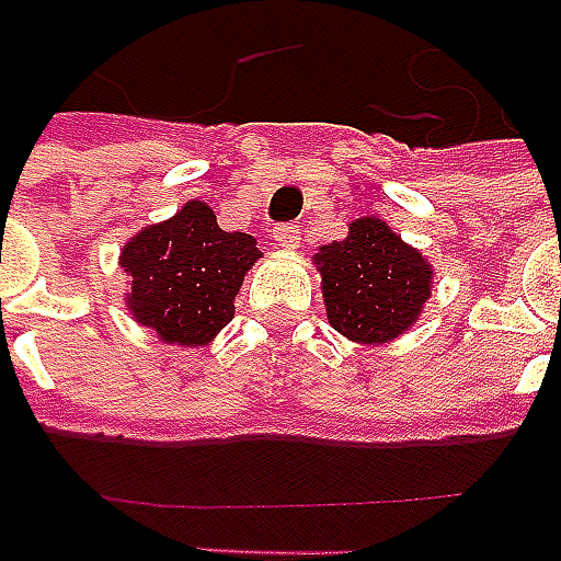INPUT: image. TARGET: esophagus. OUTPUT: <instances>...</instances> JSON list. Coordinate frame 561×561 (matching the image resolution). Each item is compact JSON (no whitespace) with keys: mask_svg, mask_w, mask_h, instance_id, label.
I'll use <instances>...</instances> for the list:
<instances>
[{"mask_svg":"<svg viewBox=\"0 0 561 561\" xmlns=\"http://www.w3.org/2000/svg\"><path fill=\"white\" fill-rule=\"evenodd\" d=\"M275 242L284 251H296L298 242H301V230L296 225H277L275 227Z\"/></svg>","mask_w":561,"mask_h":561,"instance_id":"esophagus-1","label":"esophagus"}]
</instances>
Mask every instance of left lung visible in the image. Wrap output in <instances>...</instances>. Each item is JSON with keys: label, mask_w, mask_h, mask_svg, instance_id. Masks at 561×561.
I'll use <instances>...</instances> for the list:
<instances>
[{"label": "left lung", "mask_w": 561, "mask_h": 561, "mask_svg": "<svg viewBox=\"0 0 561 561\" xmlns=\"http://www.w3.org/2000/svg\"><path fill=\"white\" fill-rule=\"evenodd\" d=\"M313 265L328 322L360 345H385L408 334L435 289L428 256L378 216L355 218L345 239L316 248Z\"/></svg>", "instance_id": "obj_1"}]
</instances>
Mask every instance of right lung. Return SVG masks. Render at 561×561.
<instances>
[{
    "label": "right lung",
    "mask_w": 561,
    "mask_h": 561,
    "mask_svg": "<svg viewBox=\"0 0 561 561\" xmlns=\"http://www.w3.org/2000/svg\"><path fill=\"white\" fill-rule=\"evenodd\" d=\"M260 256L254 236L227 233L213 206L188 201L121 248L117 265L129 277L126 310L162 343L209 345L233 319L236 296Z\"/></svg>",
    "instance_id": "obj_1"
}]
</instances>
